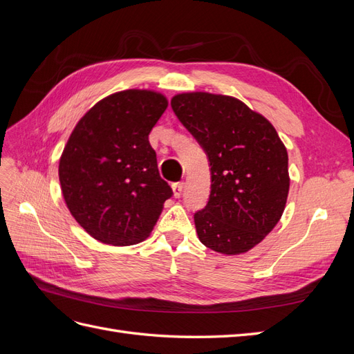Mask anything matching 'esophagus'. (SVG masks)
Returning a JSON list of instances; mask_svg holds the SVG:
<instances>
[{
  "mask_svg": "<svg viewBox=\"0 0 354 354\" xmlns=\"http://www.w3.org/2000/svg\"><path fill=\"white\" fill-rule=\"evenodd\" d=\"M183 190H185V183H183V181H178V183L173 185V192H174V196L176 198H180L181 194H183Z\"/></svg>",
  "mask_w": 354,
  "mask_h": 354,
  "instance_id": "obj_1",
  "label": "esophagus"
}]
</instances>
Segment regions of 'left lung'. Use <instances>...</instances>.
I'll use <instances>...</instances> for the list:
<instances>
[{"label":"left lung","mask_w":354,"mask_h":354,"mask_svg":"<svg viewBox=\"0 0 354 354\" xmlns=\"http://www.w3.org/2000/svg\"><path fill=\"white\" fill-rule=\"evenodd\" d=\"M171 108L211 167L208 202L194 216L199 241L227 255L250 251L281 220L288 198V153L274 127L230 95L185 93Z\"/></svg>","instance_id":"obj_1"}]
</instances>
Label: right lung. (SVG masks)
<instances>
[{"label":"right lung","mask_w":354,"mask_h":354,"mask_svg":"<svg viewBox=\"0 0 354 354\" xmlns=\"http://www.w3.org/2000/svg\"><path fill=\"white\" fill-rule=\"evenodd\" d=\"M167 106L155 91H120L94 104L72 131L59 164L62 194L94 239L116 246L142 242L173 196L149 143Z\"/></svg>","instance_id":"obj_1"}]
</instances>
